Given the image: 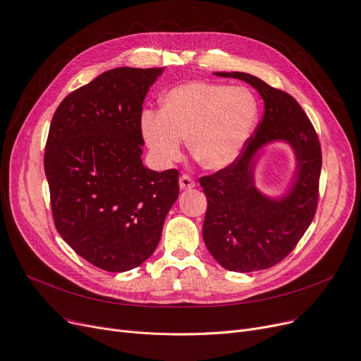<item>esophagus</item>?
<instances>
[{"mask_svg": "<svg viewBox=\"0 0 361 361\" xmlns=\"http://www.w3.org/2000/svg\"><path fill=\"white\" fill-rule=\"evenodd\" d=\"M179 186L182 190H186V189H192L195 188V182L190 179V176L188 175H182L180 179H179Z\"/></svg>", "mask_w": 361, "mask_h": 361, "instance_id": "obj_1", "label": "esophagus"}]
</instances>
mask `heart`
<instances>
[{
	"label": "heart",
	"mask_w": 361,
	"mask_h": 361,
	"mask_svg": "<svg viewBox=\"0 0 361 361\" xmlns=\"http://www.w3.org/2000/svg\"><path fill=\"white\" fill-rule=\"evenodd\" d=\"M258 115V100L250 90L190 81L164 94L160 114H142L141 131L159 164L179 160L182 140L188 138L195 161L207 171H220L242 154Z\"/></svg>",
	"instance_id": "obj_1"
}]
</instances>
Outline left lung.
<instances>
[{"instance_id":"obj_1","label":"left lung","mask_w":361,"mask_h":361,"mask_svg":"<svg viewBox=\"0 0 361 361\" xmlns=\"http://www.w3.org/2000/svg\"><path fill=\"white\" fill-rule=\"evenodd\" d=\"M214 74L249 82L261 94L265 112L242 154L200 179L208 202L204 243L228 271L267 269L288 255L314 217L322 169L319 140L302 106L288 93L247 73ZM279 140L292 147L296 169L288 192L269 197L256 188L255 169L262 148Z\"/></svg>"}]
</instances>
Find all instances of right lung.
<instances>
[{
    "label": "right lung",
    "instance_id": "add662e5",
    "mask_svg": "<svg viewBox=\"0 0 361 361\" xmlns=\"http://www.w3.org/2000/svg\"><path fill=\"white\" fill-rule=\"evenodd\" d=\"M164 68L97 75L56 108L45 147L54 221L77 255L123 272L152 257L179 197L176 169L142 164L145 94Z\"/></svg>",
    "mask_w": 361,
    "mask_h": 361
}]
</instances>
